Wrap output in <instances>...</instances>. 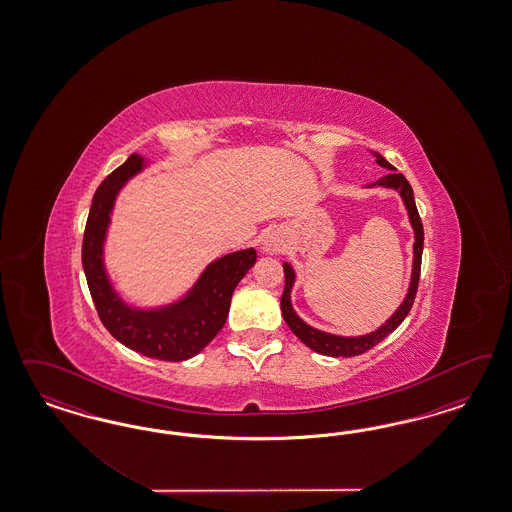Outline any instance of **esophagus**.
<instances>
[{
    "label": "esophagus",
    "instance_id": "34e87169",
    "mask_svg": "<svg viewBox=\"0 0 512 512\" xmlns=\"http://www.w3.org/2000/svg\"><path fill=\"white\" fill-rule=\"evenodd\" d=\"M261 249H263L264 253L278 255V253H283V251H285V242H283V238H281L279 234H268V236L263 240V248Z\"/></svg>",
    "mask_w": 512,
    "mask_h": 512
}]
</instances>
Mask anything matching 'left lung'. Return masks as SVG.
<instances>
[{
  "mask_svg": "<svg viewBox=\"0 0 512 512\" xmlns=\"http://www.w3.org/2000/svg\"><path fill=\"white\" fill-rule=\"evenodd\" d=\"M375 161L385 167L388 171H396L387 159L377 152H372ZM372 186L392 187L398 189L402 195L405 208L409 212V221L415 229V246H413V274H411V285H409V293L405 296L402 306L394 311V315L388 319L385 325L377 328L372 334L366 336H358V338H343V336H334V334H326L317 328H311L306 325L298 315H296L293 306H291V289L295 283V272L291 268V264H283V272H285V289L281 295V313L285 323L293 330L298 340L304 345H308L315 353H321L326 357H357L366 351H370L379 341L385 340L390 332H394L398 326L402 325L403 319L407 317V313L413 308L417 289H419L420 279V263H422V248H424V229H422V221H420L419 210L415 204L413 197V187L405 180V176L400 172H390L387 176H383L381 180H377ZM368 186V187H372Z\"/></svg>",
  "mask_w": 512,
  "mask_h": 512,
  "instance_id": "8db88e82",
  "label": "left lung"
}]
</instances>
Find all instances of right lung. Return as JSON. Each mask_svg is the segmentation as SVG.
<instances>
[{"label":"right lung","instance_id":"right-lung-1","mask_svg":"<svg viewBox=\"0 0 512 512\" xmlns=\"http://www.w3.org/2000/svg\"><path fill=\"white\" fill-rule=\"evenodd\" d=\"M144 159L129 155L97 187L82 240V266L101 323L125 347L167 362L195 357L223 328L238 281L257 261L255 249L234 251L210 264L189 295L159 310H135L114 293L103 266V244L118 191L142 171Z\"/></svg>","mask_w":512,"mask_h":512}]
</instances>
